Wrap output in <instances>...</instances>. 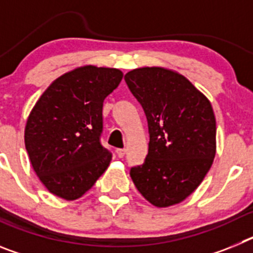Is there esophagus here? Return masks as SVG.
I'll return each mask as SVG.
<instances>
[{
	"label": "esophagus",
	"instance_id": "obj_1",
	"mask_svg": "<svg viewBox=\"0 0 253 253\" xmlns=\"http://www.w3.org/2000/svg\"><path fill=\"white\" fill-rule=\"evenodd\" d=\"M125 149L124 148H118L116 149V154H118V157H120V158H123L125 156Z\"/></svg>",
	"mask_w": 253,
	"mask_h": 253
}]
</instances>
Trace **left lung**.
I'll use <instances>...</instances> for the list:
<instances>
[{
  "label": "left lung",
  "mask_w": 253,
  "mask_h": 253,
  "mask_svg": "<svg viewBox=\"0 0 253 253\" xmlns=\"http://www.w3.org/2000/svg\"><path fill=\"white\" fill-rule=\"evenodd\" d=\"M148 122V154L131 167L143 198L157 208L184 202L213 165L216 125L207 96L185 76L163 67H142L124 77Z\"/></svg>",
  "instance_id": "left-lung-1"
}]
</instances>
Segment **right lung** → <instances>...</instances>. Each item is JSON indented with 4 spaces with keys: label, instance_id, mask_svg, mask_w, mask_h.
I'll use <instances>...</instances> for the list:
<instances>
[{
    "label": "right lung",
    "instance_id": "1",
    "mask_svg": "<svg viewBox=\"0 0 253 253\" xmlns=\"http://www.w3.org/2000/svg\"><path fill=\"white\" fill-rule=\"evenodd\" d=\"M123 80L116 68L82 66L40 96L25 126V148L42 184L64 200L81 198L110 165L100 143L102 104Z\"/></svg>",
    "mask_w": 253,
    "mask_h": 253
}]
</instances>
